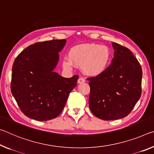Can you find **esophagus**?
<instances>
[{
	"instance_id": "esophagus-1",
	"label": "esophagus",
	"mask_w": 154,
	"mask_h": 154,
	"mask_svg": "<svg viewBox=\"0 0 154 154\" xmlns=\"http://www.w3.org/2000/svg\"><path fill=\"white\" fill-rule=\"evenodd\" d=\"M85 81H86V80H85V78L80 77L79 78V80H78V83H79V84H81V83H84Z\"/></svg>"
}]
</instances>
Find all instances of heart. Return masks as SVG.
<instances>
[{"instance_id":"1","label":"heart","mask_w":154,"mask_h":154,"mask_svg":"<svg viewBox=\"0 0 154 154\" xmlns=\"http://www.w3.org/2000/svg\"><path fill=\"white\" fill-rule=\"evenodd\" d=\"M110 60V52L107 47L97 44H82L70 50L69 58H64L63 65L71 69L73 64L82 67L88 75H96L106 69Z\"/></svg>"}]
</instances>
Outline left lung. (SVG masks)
Here are the masks:
<instances>
[{
  "mask_svg": "<svg viewBox=\"0 0 154 154\" xmlns=\"http://www.w3.org/2000/svg\"><path fill=\"white\" fill-rule=\"evenodd\" d=\"M115 50L109 66L95 76L88 78L89 105L95 117L116 120L126 117L141 95L142 68L128 48L112 43Z\"/></svg>",
  "mask_w": 154,
  "mask_h": 154,
  "instance_id": "1",
  "label": "left lung"
}]
</instances>
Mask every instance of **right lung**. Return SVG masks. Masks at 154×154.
<instances>
[{"label":"right lung","mask_w":154,"mask_h":154,"mask_svg":"<svg viewBox=\"0 0 154 154\" xmlns=\"http://www.w3.org/2000/svg\"><path fill=\"white\" fill-rule=\"evenodd\" d=\"M65 39L37 42L17 55L12 67L11 91L26 117L47 121L60 115L79 75L70 79L53 72Z\"/></svg>","instance_id":"right-lung-1"}]
</instances>
